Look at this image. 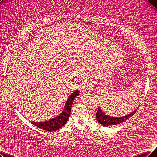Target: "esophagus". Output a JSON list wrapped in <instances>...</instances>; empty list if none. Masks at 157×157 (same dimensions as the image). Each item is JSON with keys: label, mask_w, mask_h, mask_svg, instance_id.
<instances>
[{"label": "esophagus", "mask_w": 157, "mask_h": 157, "mask_svg": "<svg viewBox=\"0 0 157 157\" xmlns=\"http://www.w3.org/2000/svg\"><path fill=\"white\" fill-rule=\"evenodd\" d=\"M92 83L91 82H90L89 80H86L82 83V84L80 86V89L82 91H86V90H88L90 89H91V87H92Z\"/></svg>", "instance_id": "esophagus-1"}]
</instances>
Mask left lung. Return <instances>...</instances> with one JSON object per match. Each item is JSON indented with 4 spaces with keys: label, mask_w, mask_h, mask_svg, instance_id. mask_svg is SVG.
Here are the masks:
<instances>
[{
    "label": "left lung",
    "mask_w": 157,
    "mask_h": 157,
    "mask_svg": "<svg viewBox=\"0 0 157 157\" xmlns=\"http://www.w3.org/2000/svg\"><path fill=\"white\" fill-rule=\"evenodd\" d=\"M137 109L138 108H136L132 112L129 113V114H127L126 115L116 117L105 114V113L99 107L96 113V118L97 119L98 122H99L104 126L108 127L110 126H113V125L119 124L127 121L129 118L132 117L135 113Z\"/></svg>",
    "instance_id": "8db88e82"
}]
</instances>
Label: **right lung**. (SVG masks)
Segmentation results:
<instances>
[{
  "label": "right lung",
  "instance_id": "obj_1",
  "mask_svg": "<svg viewBox=\"0 0 157 157\" xmlns=\"http://www.w3.org/2000/svg\"><path fill=\"white\" fill-rule=\"evenodd\" d=\"M79 94L80 91L78 90H77L76 91H73L68 97L64 109L59 116L53 117L48 121H44L40 122L31 121V122L36 127L48 131H55L59 129L60 128L63 127L65 124L67 122L69 117L70 115L71 109L75 97L79 95Z\"/></svg>",
  "mask_w": 157,
  "mask_h": 157
}]
</instances>
